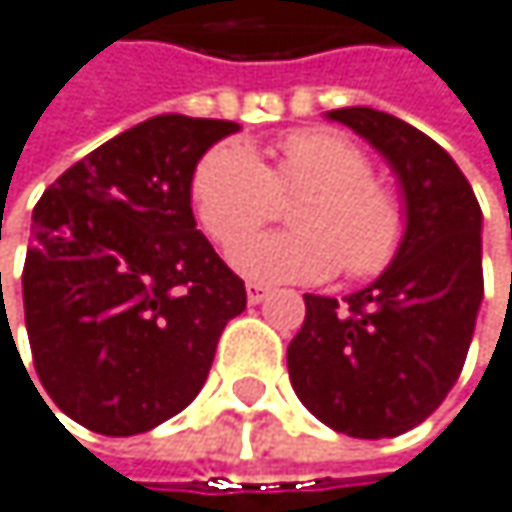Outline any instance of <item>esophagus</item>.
<instances>
[{
  "label": "esophagus",
  "mask_w": 512,
  "mask_h": 512,
  "mask_svg": "<svg viewBox=\"0 0 512 512\" xmlns=\"http://www.w3.org/2000/svg\"><path fill=\"white\" fill-rule=\"evenodd\" d=\"M268 299V287H262V284H247V302L250 305H262Z\"/></svg>",
  "instance_id": "esophagus-1"
}]
</instances>
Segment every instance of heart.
<instances>
[{
  "label": "heart",
  "instance_id": "obj_1",
  "mask_svg": "<svg viewBox=\"0 0 512 512\" xmlns=\"http://www.w3.org/2000/svg\"><path fill=\"white\" fill-rule=\"evenodd\" d=\"M192 207L210 241L232 247L261 227L276 195L302 194L290 233L235 247L232 262L256 280H326L339 268L351 280L385 271L403 244V204L372 176L369 155L329 131H296L265 167L244 143H219L192 173Z\"/></svg>",
  "mask_w": 512,
  "mask_h": 512
}]
</instances>
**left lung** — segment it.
<instances>
[{"mask_svg":"<svg viewBox=\"0 0 512 512\" xmlns=\"http://www.w3.org/2000/svg\"><path fill=\"white\" fill-rule=\"evenodd\" d=\"M388 158L406 198L397 259L360 293L305 296L287 348L293 391L326 427L400 437L458 381L482 302V210L467 176L418 127L366 106L332 109Z\"/></svg>","mask_w":512,"mask_h":512,"instance_id":"obj_1","label":"left lung"}]
</instances>
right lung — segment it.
Masks as SVG:
<instances>
[{
	"label": "right lung",
	"instance_id": "obj_1",
	"mask_svg": "<svg viewBox=\"0 0 512 512\" xmlns=\"http://www.w3.org/2000/svg\"><path fill=\"white\" fill-rule=\"evenodd\" d=\"M235 131L155 115L75 161L33 210V366L60 412L94 433L134 437L183 412L225 323L247 308L244 280L195 228L189 192L201 155Z\"/></svg>",
	"mask_w": 512,
	"mask_h": 512
}]
</instances>
